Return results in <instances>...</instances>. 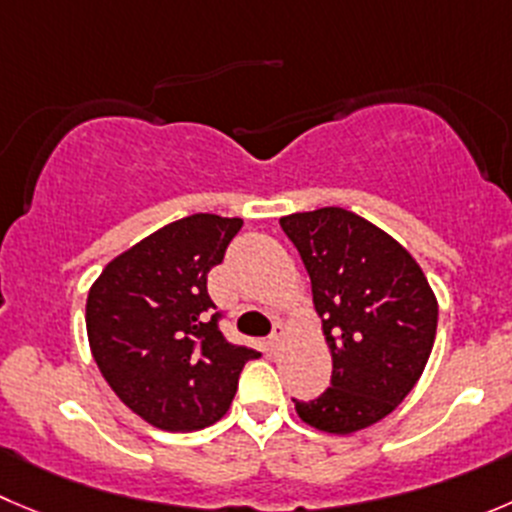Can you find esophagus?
Instances as JSON below:
<instances>
[{
    "mask_svg": "<svg viewBox=\"0 0 512 512\" xmlns=\"http://www.w3.org/2000/svg\"><path fill=\"white\" fill-rule=\"evenodd\" d=\"M284 326H276V332L274 334H271V337H269V342H266V344H269V352H279V349L281 347H284Z\"/></svg>",
    "mask_w": 512,
    "mask_h": 512,
    "instance_id": "obj_1",
    "label": "esophagus"
}]
</instances>
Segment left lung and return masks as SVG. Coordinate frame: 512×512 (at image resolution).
<instances>
[{
    "label": "left lung",
    "instance_id": "8db88e82",
    "mask_svg": "<svg viewBox=\"0 0 512 512\" xmlns=\"http://www.w3.org/2000/svg\"><path fill=\"white\" fill-rule=\"evenodd\" d=\"M311 279L332 352V387L299 402L306 425L352 435L384 420L425 372L437 334V299L402 243L347 208L281 218Z\"/></svg>",
    "mask_w": 512,
    "mask_h": 512
}]
</instances>
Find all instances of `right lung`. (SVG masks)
Returning <instances> with one entry per match:
<instances>
[{
	"label": "right lung",
	"mask_w": 512,
	"mask_h": 512,
	"mask_svg": "<svg viewBox=\"0 0 512 512\" xmlns=\"http://www.w3.org/2000/svg\"><path fill=\"white\" fill-rule=\"evenodd\" d=\"M241 218L193 213L115 256L90 286V352L125 407L148 425L196 432L228 412L256 349L226 342L208 271L223 261Z\"/></svg>",
	"instance_id": "right-lung-1"
}]
</instances>
